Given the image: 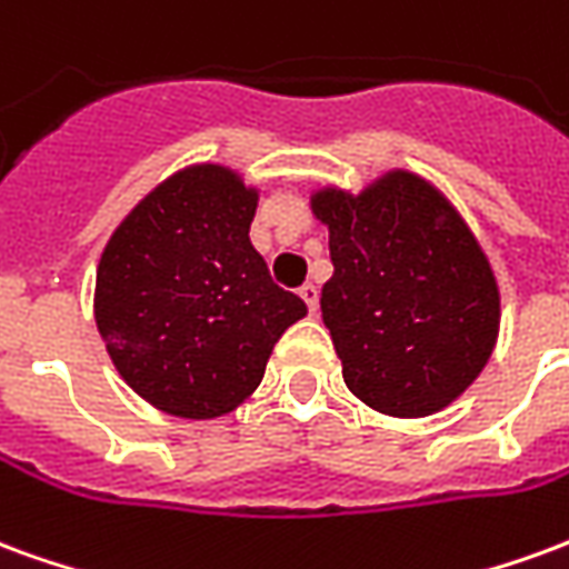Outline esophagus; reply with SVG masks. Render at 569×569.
Here are the masks:
<instances>
[{
    "label": "esophagus",
    "instance_id": "34e87169",
    "mask_svg": "<svg viewBox=\"0 0 569 569\" xmlns=\"http://www.w3.org/2000/svg\"><path fill=\"white\" fill-rule=\"evenodd\" d=\"M298 296L305 298V305H308L310 313H317V308H320V292H317V286L305 283L298 289Z\"/></svg>",
    "mask_w": 569,
    "mask_h": 569
}]
</instances>
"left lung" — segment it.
Instances as JSON below:
<instances>
[{
  "label": "left lung",
  "mask_w": 569,
  "mask_h": 569,
  "mask_svg": "<svg viewBox=\"0 0 569 569\" xmlns=\"http://www.w3.org/2000/svg\"><path fill=\"white\" fill-rule=\"evenodd\" d=\"M310 210L329 228L320 308L347 390L390 418L451 406L500 335V286L463 216L411 170L359 194L326 186Z\"/></svg>",
  "instance_id": "1"
}]
</instances>
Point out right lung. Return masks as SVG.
Segmentation results:
<instances>
[{
    "instance_id": "add662e5",
    "label": "right lung",
    "mask_w": 569,
    "mask_h": 569,
    "mask_svg": "<svg viewBox=\"0 0 569 569\" xmlns=\"http://www.w3.org/2000/svg\"><path fill=\"white\" fill-rule=\"evenodd\" d=\"M259 188L224 163L167 176L124 216L97 264L93 320L130 390L163 415L222 418L264 378L308 308L249 243Z\"/></svg>"
}]
</instances>
